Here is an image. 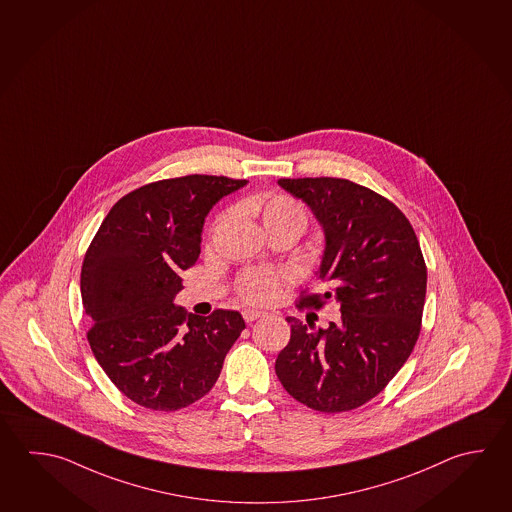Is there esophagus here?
<instances>
[{"label": "esophagus", "mask_w": 512, "mask_h": 512, "mask_svg": "<svg viewBox=\"0 0 512 512\" xmlns=\"http://www.w3.org/2000/svg\"><path fill=\"white\" fill-rule=\"evenodd\" d=\"M263 316H265V312H261V310H243V319L247 323H252V321H256V319H260Z\"/></svg>", "instance_id": "esophagus-1"}]
</instances>
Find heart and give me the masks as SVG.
I'll return each mask as SVG.
<instances>
[{
	"label": "heart",
	"instance_id": "obj_1",
	"mask_svg": "<svg viewBox=\"0 0 512 512\" xmlns=\"http://www.w3.org/2000/svg\"><path fill=\"white\" fill-rule=\"evenodd\" d=\"M249 207L252 211L261 214L263 223L270 233L294 229L301 234L307 227V211L292 196L283 195V193L254 196L249 202ZM222 220L223 216H218L214 220L211 233H214V229L220 225ZM281 279H283V274L279 270L249 269L240 274V278L236 281V290L243 301H247L251 305H263V303H270L272 299H276Z\"/></svg>",
	"mask_w": 512,
	"mask_h": 512
}]
</instances>
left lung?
I'll list each match as a JSON object with an SVG mask.
<instances>
[{
    "label": "left lung",
    "mask_w": 512,
    "mask_h": 512,
    "mask_svg": "<svg viewBox=\"0 0 512 512\" xmlns=\"http://www.w3.org/2000/svg\"><path fill=\"white\" fill-rule=\"evenodd\" d=\"M325 229L321 292L303 290L296 307L339 303L326 330L296 317L276 375L294 399L343 413L377 397L419 339L428 269L406 214L388 198L346 178H279Z\"/></svg>",
    "instance_id": "left-lung-1"
}]
</instances>
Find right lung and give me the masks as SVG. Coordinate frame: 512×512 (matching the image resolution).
<instances>
[{
    "label": "right lung",
    "mask_w": 512,
    "mask_h": 512,
    "mask_svg": "<svg viewBox=\"0 0 512 512\" xmlns=\"http://www.w3.org/2000/svg\"><path fill=\"white\" fill-rule=\"evenodd\" d=\"M245 180L166 178L122 196L84 254L81 296L97 363L142 408L177 411L213 388L245 323L234 310L187 314L173 298L195 265L205 216Z\"/></svg>",
    "instance_id": "obj_1"
}]
</instances>
